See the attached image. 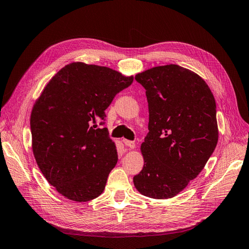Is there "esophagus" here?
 <instances>
[{
    "mask_svg": "<svg viewBox=\"0 0 249 249\" xmlns=\"http://www.w3.org/2000/svg\"><path fill=\"white\" fill-rule=\"evenodd\" d=\"M124 144L127 147L130 148H135V142L134 141H130V140H126V139H123Z\"/></svg>",
    "mask_w": 249,
    "mask_h": 249,
    "instance_id": "esophagus-1",
    "label": "esophagus"
}]
</instances>
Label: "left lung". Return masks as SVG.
I'll return each instance as SVG.
<instances>
[{
    "label": "left lung",
    "instance_id": "8db88e82",
    "mask_svg": "<svg viewBox=\"0 0 249 249\" xmlns=\"http://www.w3.org/2000/svg\"><path fill=\"white\" fill-rule=\"evenodd\" d=\"M148 103V133L141 144L136 189L147 197L176 196L196 178L218 142L216 103L197 73L177 64L137 73Z\"/></svg>",
    "mask_w": 249,
    "mask_h": 249
}]
</instances>
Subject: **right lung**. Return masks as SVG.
Here are the masks:
<instances>
[{
    "mask_svg": "<svg viewBox=\"0 0 249 249\" xmlns=\"http://www.w3.org/2000/svg\"><path fill=\"white\" fill-rule=\"evenodd\" d=\"M133 79L109 67L72 62L35 102L30 118L35 160L66 198L89 201L103 193L118 157L108 129L97 123L105 124V110Z\"/></svg>",
    "mask_w": 249,
    "mask_h": 249,
    "instance_id": "obj_1",
    "label": "right lung"
}]
</instances>
